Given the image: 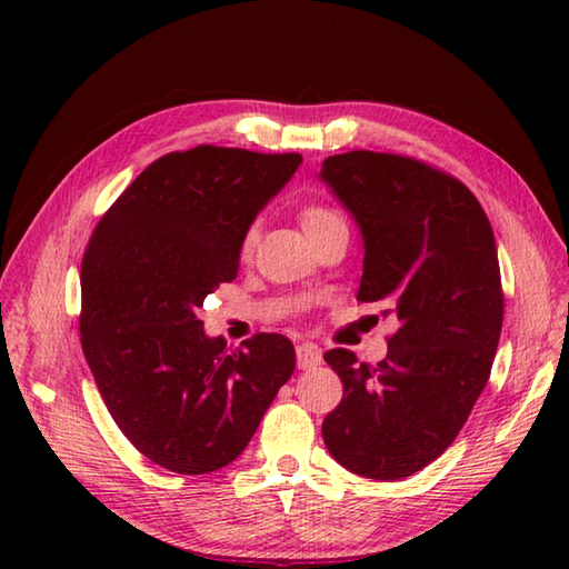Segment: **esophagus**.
Here are the masks:
<instances>
[{"label": "esophagus", "mask_w": 569, "mask_h": 569, "mask_svg": "<svg viewBox=\"0 0 569 569\" xmlns=\"http://www.w3.org/2000/svg\"><path fill=\"white\" fill-rule=\"evenodd\" d=\"M296 357H298V369H312V367H318L320 361H322V352H320L316 345H310V342L298 345Z\"/></svg>", "instance_id": "1"}]
</instances>
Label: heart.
Returning a JSON list of instances; mask_svg holds the SVG:
<instances>
[{
    "label": "heart",
    "instance_id": "obj_1",
    "mask_svg": "<svg viewBox=\"0 0 569 569\" xmlns=\"http://www.w3.org/2000/svg\"><path fill=\"white\" fill-rule=\"evenodd\" d=\"M337 220H342V217L337 214L332 208H328V204H320V202H310V204H306L303 212H300V222H303L308 234L318 232L320 227L332 224ZM253 247H257V229L249 227L247 232H244V237H241V241H239L241 259H249L251 253H253Z\"/></svg>",
    "mask_w": 569,
    "mask_h": 569
}]
</instances>
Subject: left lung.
Returning a JSON list of instances; mask_svg holds the SVG:
<instances>
[{
    "mask_svg": "<svg viewBox=\"0 0 569 569\" xmlns=\"http://www.w3.org/2000/svg\"><path fill=\"white\" fill-rule=\"evenodd\" d=\"M320 178L365 239L357 300H381L398 322L377 367L325 352L345 396L322 440L345 469L396 481L452 445L489 381L503 322L497 241L467 186L408 156L337 153Z\"/></svg>",
    "mask_w": 569,
    "mask_h": 569,
    "instance_id": "obj_1",
    "label": "left lung"
}]
</instances>
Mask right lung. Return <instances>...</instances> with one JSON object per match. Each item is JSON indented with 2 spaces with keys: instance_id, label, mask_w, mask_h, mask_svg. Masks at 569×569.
Returning <instances> with one entry per match:
<instances>
[{
  "instance_id": "1",
  "label": "right lung",
  "mask_w": 569,
  "mask_h": 569,
  "mask_svg": "<svg viewBox=\"0 0 569 569\" xmlns=\"http://www.w3.org/2000/svg\"><path fill=\"white\" fill-rule=\"evenodd\" d=\"M300 163V153L224 147L166 153L117 198L84 249V359L127 440L176 475H208L244 452L296 369L283 335L227 349L196 312L234 281L241 237Z\"/></svg>"
}]
</instances>
